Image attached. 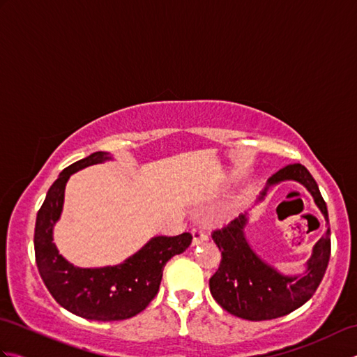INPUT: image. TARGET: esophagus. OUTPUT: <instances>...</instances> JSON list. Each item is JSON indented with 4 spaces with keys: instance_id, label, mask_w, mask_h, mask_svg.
<instances>
[{
    "instance_id": "34e87169",
    "label": "esophagus",
    "mask_w": 357,
    "mask_h": 357,
    "mask_svg": "<svg viewBox=\"0 0 357 357\" xmlns=\"http://www.w3.org/2000/svg\"><path fill=\"white\" fill-rule=\"evenodd\" d=\"M192 234H193V245H199V244H202V242L207 241V234L204 233L201 229H193Z\"/></svg>"
}]
</instances>
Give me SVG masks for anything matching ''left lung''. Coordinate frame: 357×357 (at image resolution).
I'll use <instances>...</instances> for the list:
<instances>
[{
    "label": "left lung",
    "mask_w": 357,
    "mask_h": 357,
    "mask_svg": "<svg viewBox=\"0 0 357 357\" xmlns=\"http://www.w3.org/2000/svg\"><path fill=\"white\" fill-rule=\"evenodd\" d=\"M284 181H296L304 185L313 196L325 221H328L327 204L319 187L302 164L287 165L268 178L255 206L264 201L270 187ZM247 222L248 211L241 213L229 225L211 234L222 253L219 268L210 279L211 296L230 314L242 319L270 321L282 317L304 305L319 287L330 261V229L314 244L312 256L305 262L304 273L291 276L280 273L255 252L245 238Z\"/></svg>",
    "instance_id": "obj_1"
}]
</instances>
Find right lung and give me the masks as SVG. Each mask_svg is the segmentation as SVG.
I'll use <instances>...</instances> for the list:
<instances>
[{
  "label": "right lung",
  "instance_id": "add662e5",
  "mask_svg": "<svg viewBox=\"0 0 357 357\" xmlns=\"http://www.w3.org/2000/svg\"><path fill=\"white\" fill-rule=\"evenodd\" d=\"M110 159L107 151H95L59 173L36 215L33 238L36 267L53 299L67 312L102 322L141 313L158 294L164 265L192 244L190 233L155 236L124 262L98 268L75 267L59 255L53 227L63 213L67 181L73 173Z\"/></svg>",
  "mask_w": 357,
  "mask_h": 357
}]
</instances>
